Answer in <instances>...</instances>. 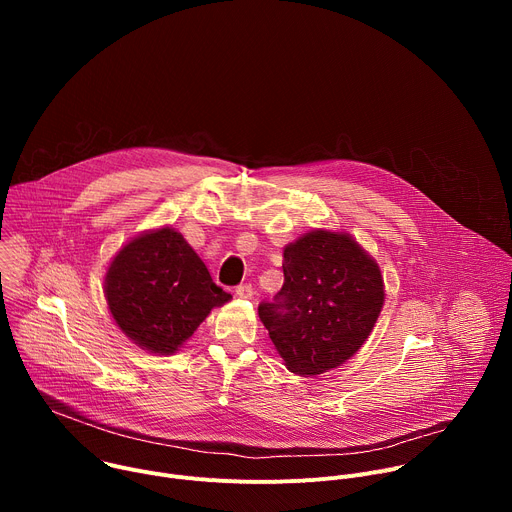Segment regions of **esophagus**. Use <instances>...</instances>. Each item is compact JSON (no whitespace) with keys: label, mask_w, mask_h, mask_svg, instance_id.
Returning <instances> with one entry per match:
<instances>
[{"label":"esophagus","mask_w":512,"mask_h":512,"mask_svg":"<svg viewBox=\"0 0 512 512\" xmlns=\"http://www.w3.org/2000/svg\"><path fill=\"white\" fill-rule=\"evenodd\" d=\"M235 294L239 298H243V300H251L253 298V285L251 283H241V285H237Z\"/></svg>","instance_id":"obj_1"}]
</instances>
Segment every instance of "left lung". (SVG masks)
Segmentation results:
<instances>
[{"mask_svg":"<svg viewBox=\"0 0 512 512\" xmlns=\"http://www.w3.org/2000/svg\"><path fill=\"white\" fill-rule=\"evenodd\" d=\"M281 267L283 285L259 318L285 367L302 377L340 367L381 314L379 265L350 235L312 231L283 249Z\"/></svg>","mask_w":512,"mask_h":512,"instance_id":"obj_1","label":"left lung"}]
</instances>
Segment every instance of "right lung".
<instances>
[{"label": "right lung", "instance_id": "add662e5", "mask_svg": "<svg viewBox=\"0 0 512 512\" xmlns=\"http://www.w3.org/2000/svg\"><path fill=\"white\" fill-rule=\"evenodd\" d=\"M105 298L127 338L150 352L172 354L231 294L212 281L186 239L164 227L135 237L115 255Z\"/></svg>", "mask_w": 512, "mask_h": 512}]
</instances>
